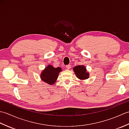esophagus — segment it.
<instances>
[{
    "mask_svg": "<svg viewBox=\"0 0 129 129\" xmlns=\"http://www.w3.org/2000/svg\"><path fill=\"white\" fill-rule=\"evenodd\" d=\"M71 68V65H68L66 66V69L68 70H69Z\"/></svg>",
    "mask_w": 129,
    "mask_h": 129,
    "instance_id": "esophagus-1",
    "label": "esophagus"
}]
</instances>
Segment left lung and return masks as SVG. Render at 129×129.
Segmentation results:
<instances>
[{"instance_id":"obj_1","label":"left lung","mask_w":129,"mask_h":129,"mask_svg":"<svg viewBox=\"0 0 129 129\" xmlns=\"http://www.w3.org/2000/svg\"><path fill=\"white\" fill-rule=\"evenodd\" d=\"M73 71L78 79L81 80H85L89 78V73L87 72L86 67L84 65H78L73 68Z\"/></svg>"}]
</instances>
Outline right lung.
Masks as SVG:
<instances>
[{
	"label": "right lung",
	"mask_w": 129,
	"mask_h": 129,
	"mask_svg": "<svg viewBox=\"0 0 129 129\" xmlns=\"http://www.w3.org/2000/svg\"><path fill=\"white\" fill-rule=\"evenodd\" d=\"M61 71L60 67L54 68L53 65H48L41 73L40 78L46 84L53 85L56 81L59 74Z\"/></svg>",
	"instance_id": "1"
}]
</instances>
